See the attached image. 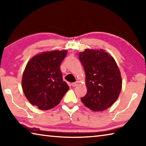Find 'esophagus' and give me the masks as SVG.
Returning <instances> with one entry per match:
<instances>
[{
  "instance_id": "34e87169",
  "label": "esophagus",
  "mask_w": 146,
  "mask_h": 146,
  "mask_svg": "<svg viewBox=\"0 0 146 146\" xmlns=\"http://www.w3.org/2000/svg\"><path fill=\"white\" fill-rule=\"evenodd\" d=\"M77 85H78V82H73L72 84H71V86H72L73 87H75V86H76Z\"/></svg>"
}]
</instances>
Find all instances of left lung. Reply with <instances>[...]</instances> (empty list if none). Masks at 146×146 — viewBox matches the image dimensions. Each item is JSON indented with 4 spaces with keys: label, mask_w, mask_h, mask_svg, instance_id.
<instances>
[{
    "label": "left lung",
    "mask_w": 146,
    "mask_h": 146,
    "mask_svg": "<svg viewBox=\"0 0 146 146\" xmlns=\"http://www.w3.org/2000/svg\"><path fill=\"white\" fill-rule=\"evenodd\" d=\"M78 55L84 68L87 87V93L80 100L93 111H104L116 102L122 89L117 64L102 49H86Z\"/></svg>",
    "instance_id": "obj_1"
}]
</instances>
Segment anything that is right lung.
<instances>
[{"label": "right lung", "mask_w": 146, "mask_h": 146, "mask_svg": "<svg viewBox=\"0 0 146 146\" xmlns=\"http://www.w3.org/2000/svg\"><path fill=\"white\" fill-rule=\"evenodd\" d=\"M68 50L51 51L30 59L24 70L22 87L32 105L42 110L57 106L69 90L60 66Z\"/></svg>", "instance_id": "right-lung-1"}]
</instances>
